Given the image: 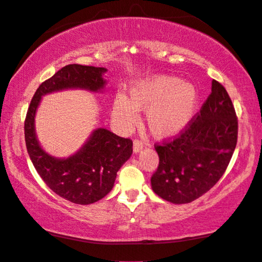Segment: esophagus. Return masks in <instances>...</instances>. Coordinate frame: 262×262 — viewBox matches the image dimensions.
Segmentation results:
<instances>
[{"label":"esophagus","instance_id":"1","mask_svg":"<svg viewBox=\"0 0 262 262\" xmlns=\"http://www.w3.org/2000/svg\"><path fill=\"white\" fill-rule=\"evenodd\" d=\"M143 146H144V144H143L142 140H139V139H136L135 142H134V151H135L136 154L139 152V151L143 149Z\"/></svg>","mask_w":262,"mask_h":262}]
</instances>
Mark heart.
I'll list each match as a JSON object with an SVG mask.
<instances>
[{
	"label": "heart",
	"instance_id": "b5f03b06",
	"mask_svg": "<svg viewBox=\"0 0 262 262\" xmlns=\"http://www.w3.org/2000/svg\"><path fill=\"white\" fill-rule=\"evenodd\" d=\"M130 99L117 94L112 116L118 124L130 127L137 122L138 111H146V125L156 139H170L184 131L199 106V92L188 81L171 75H155L134 82Z\"/></svg>",
	"mask_w": 262,
	"mask_h": 262
}]
</instances>
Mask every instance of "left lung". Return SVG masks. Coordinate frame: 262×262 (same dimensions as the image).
I'll return each instance as SVG.
<instances>
[{"instance_id":"8db88e82","label":"left lung","mask_w":262,"mask_h":262,"mask_svg":"<svg viewBox=\"0 0 262 262\" xmlns=\"http://www.w3.org/2000/svg\"><path fill=\"white\" fill-rule=\"evenodd\" d=\"M237 142V118L232 100L219 81L175 139L156 145L159 164L151 187L163 200L190 203L210 190L225 173Z\"/></svg>"}]
</instances>
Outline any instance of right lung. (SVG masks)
<instances>
[{"mask_svg":"<svg viewBox=\"0 0 262 262\" xmlns=\"http://www.w3.org/2000/svg\"><path fill=\"white\" fill-rule=\"evenodd\" d=\"M104 67L67 65L36 90L25 120L26 146L37 173L56 195L77 204H91L112 190L117 172L132 155V140L106 128L94 130L77 152L56 158L41 147L35 132V115L41 98L62 90L100 92L106 85Z\"/></svg>","mask_w":262,"mask_h":262,"instance_id":"obj_1","label":"right lung"}]
</instances>
